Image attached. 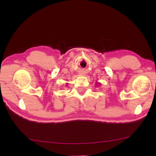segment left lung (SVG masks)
Returning <instances> with one entry per match:
<instances>
[{
  "instance_id": "8db88e82",
  "label": "left lung",
  "mask_w": 156,
  "mask_h": 156,
  "mask_svg": "<svg viewBox=\"0 0 156 156\" xmlns=\"http://www.w3.org/2000/svg\"><path fill=\"white\" fill-rule=\"evenodd\" d=\"M96 83H97V84H99V85H100V84H100V83H98V82H96Z\"/></svg>"
}]
</instances>
